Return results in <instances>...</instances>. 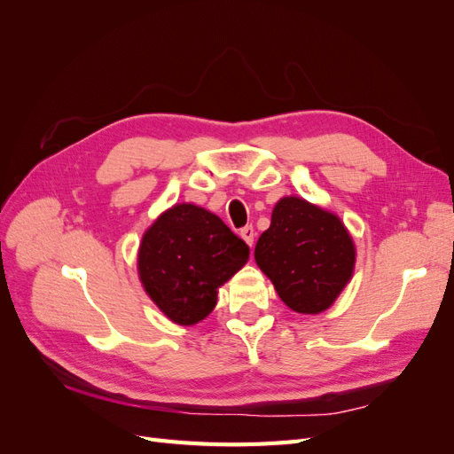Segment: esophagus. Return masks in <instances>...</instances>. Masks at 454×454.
<instances>
[{"instance_id":"34e87169","label":"esophagus","mask_w":454,"mask_h":454,"mask_svg":"<svg viewBox=\"0 0 454 454\" xmlns=\"http://www.w3.org/2000/svg\"><path fill=\"white\" fill-rule=\"evenodd\" d=\"M240 237L246 240V244L252 246L254 244V239H255V231L252 225H246L240 229Z\"/></svg>"}]
</instances>
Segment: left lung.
Segmentation results:
<instances>
[{
    "label": "left lung",
    "mask_w": 454,
    "mask_h": 454,
    "mask_svg": "<svg viewBox=\"0 0 454 454\" xmlns=\"http://www.w3.org/2000/svg\"><path fill=\"white\" fill-rule=\"evenodd\" d=\"M254 255L284 303L301 314L332 307L356 259L340 219L297 197L274 206L270 227L261 232Z\"/></svg>",
    "instance_id": "8db88e82"
}]
</instances>
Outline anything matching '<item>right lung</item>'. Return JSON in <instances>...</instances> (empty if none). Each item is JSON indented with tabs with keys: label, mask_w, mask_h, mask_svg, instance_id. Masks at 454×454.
<instances>
[{
	"label": "right lung",
	"mask_w": 454,
	"mask_h": 454,
	"mask_svg": "<svg viewBox=\"0 0 454 454\" xmlns=\"http://www.w3.org/2000/svg\"><path fill=\"white\" fill-rule=\"evenodd\" d=\"M250 248L222 219L195 204L164 212L142 239L140 278L176 324L193 325L217 303V287L248 261Z\"/></svg>",
	"instance_id": "add662e5"
}]
</instances>
